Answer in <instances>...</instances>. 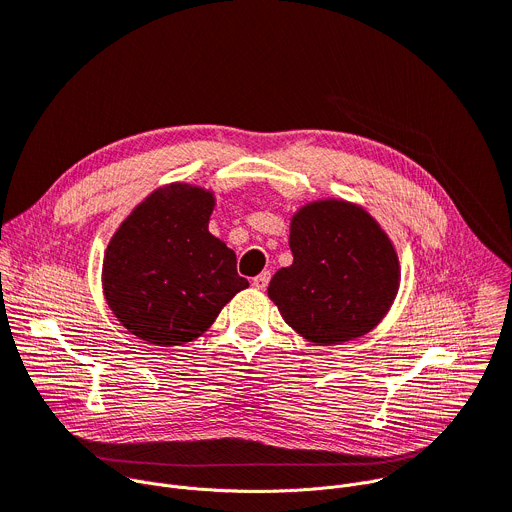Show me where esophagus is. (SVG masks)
<instances>
[{
  "instance_id": "obj_1",
  "label": "esophagus",
  "mask_w": 512,
  "mask_h": 512,
  "mask_svg": "<svg viewBox=\"0 0 512 512\" xmlns=\"http://www.w3.org/2000/svg\"><path fill=\"white\" fill-rule=\"evenodd\" d=\"M269 279H271V273H269V271H263V273H259L257 277H253L251 285H253L255 289H265L267 283H269Z\"/></svg>"
}]
</instances>
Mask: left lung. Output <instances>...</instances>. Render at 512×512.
I'll return each instance as SVG.
<instances>
[{"mask_svg":"<svg viewBox=\"0 0 512 512\" xmlns=\"http://www.w3.org/2000/svg\"><path fill=\"white\" fill-rule=\"evenodd\" d=\"M294 263L267 287L283 320L316 344H338L373 330L399 287L395 249L362 208L324 200L291 221Z\"/></svg>","mask_w":512,"mask_h":512,"instance_id":"obj_1","label":"left lung"}]
</instances>
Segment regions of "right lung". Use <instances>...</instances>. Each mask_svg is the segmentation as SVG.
Masks as SVG:
<instances>
[{"mask_svg": "<svg viewBox=\"0 0 512 512\" xmlns=\"http://www.w3.org/2000/svg\"><path fill=\"white\" fill-rule=\"evenodd\" d=\"M212 206L210 192L170 184L145 198L113 235L103 291L137 338L154 346L190 342L249 287L235 251L208 233Z\"/></svg>", "mask_w": 512, "mask_h": 512, "instance_id": "add662e5", "label": "right lung"}]
</instances>
